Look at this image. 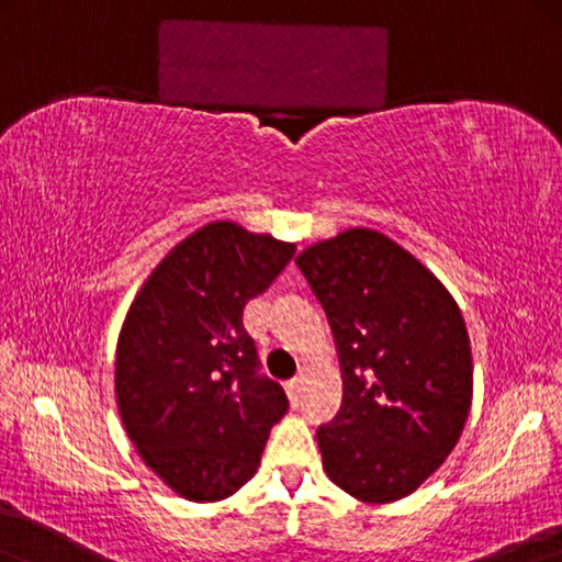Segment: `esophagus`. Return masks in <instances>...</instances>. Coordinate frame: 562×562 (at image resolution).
Wrapping results in <instances>:
<instances>
[{
  "label": "esophagus",
  "instance_id": "1",
  "mask_svg": "<svg viewBox=\"0 0 562 562\" xmlns=\"http://www.w3.org/2000/svg\"><path fill=\"white\" fill-rule=\"evenodd\" d=\"M302 393H305V378H302V375L292 378V380L288 382V395H290V403H292V405H297V403H300V397H302Z\"/></svg>",
  "mask_w": 562,
  "mask_h": 562
}]
</instances>
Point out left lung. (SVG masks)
<instances>
[{"label":"left lung","instance_id":"left-lung-1","mask_svg":"<svg viewBox=\"0 0 562 562\" xmlns=\"http://www.w3.org/2000/svg\"><path fill=\"white\" fill-rule=\"evenodd\" d=\"M340 352L342 409L317 430L327 477L362 503L415 493L456 448L473 403V352L456 297L370 227L297 255Z\"/></svg>","mask_w":562,"mask_h":562}]
</instances>
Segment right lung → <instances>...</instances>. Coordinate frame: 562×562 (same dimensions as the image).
Returning a JSON list of instances; mask_svg holds the SVG:
<instances>
[{"label":"right lung","mask_w":562,"mask_h":562,"mask_svg":"<svg viewBox=\"0 0 562 562\" xmlns=\"http://www.w3.org/2000/svg\"><path fill=\"white\" fill-rule=\"evenodd\" d=\"M292 255L295 243L210 222L169 249L127 310L114 355L124 432L187 501L235 495L288 413L284 390L257 375L243 313Z\"/></svg>","instance_id":"right-lung-1"}]
</instances>
